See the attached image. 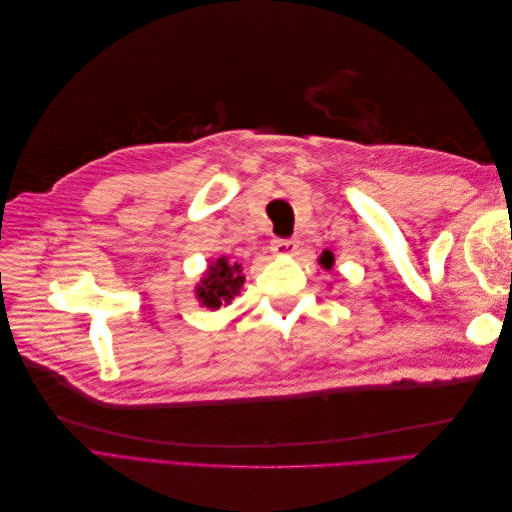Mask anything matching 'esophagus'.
Returning <instances> with one entry per match:
<instances>
[{"label": "esophagus", "mask_w": 512, "mask_h": 512, "mask_svg": "<svg viewBox=\"0 0 512 512\" xmlns=\"http://www.w3.org/2000/svg\"><path fill=\"white\" fill-rule=\"evenodd\" d=\"M271 252L275 256H292L297 252V241L294 239H273L271 241Z\"/></svg>", "instance_id": "34e87169"}]
</instances>
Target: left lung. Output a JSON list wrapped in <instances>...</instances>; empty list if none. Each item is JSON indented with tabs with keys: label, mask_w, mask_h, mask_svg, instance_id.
I'll list each match as a JSON object with an SVG mask.
<instances>
[{
	"label": "left lung",
	"mask_w": 512,
	"mask_h": 512,
	"mask_svg": "<svg viewBox=\"0 0 512 512\" xmlns=\"http://www.w3.org/2000/svg\"><path fill=\"white\" fill-rule=\"evenodd\" d=\"M318 265L324 269V271H331L335 267V254L331 250H324L320 256H318Z\"/></svg>",
	"instance_id": "8db88e82"
}]
</instances>
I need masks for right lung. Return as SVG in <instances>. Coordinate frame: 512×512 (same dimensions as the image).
<instances>
[{
	"instance_id": "right-lung-1",
	"label": "right lung",
	"mask_w": 512,
	"mask_h": 512,
	"mask_svg": "<svg viewBox=\"0 0 512 512\" xmlns=\"http://www.w3.org/2000/svg\"><path fill=\"white\" fill-rule=\"evenodd\" d=\"M245 284V275L239 262H230L228 256L211 260L200 282L194 286V297L200 307L220 309L230 305L232 299L239 297Z\"/></svg>"
}]
</instances>
